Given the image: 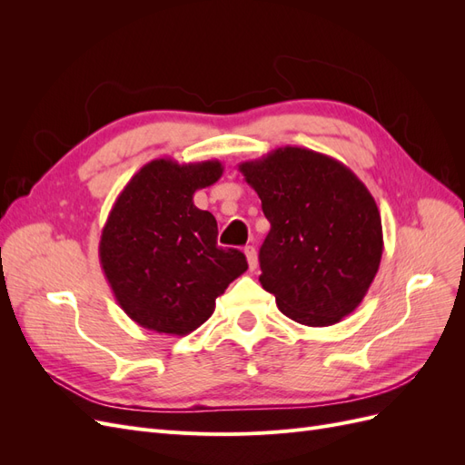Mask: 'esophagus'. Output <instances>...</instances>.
<instances>
[{
  "instance_id": "obj_1",
  "label": "esophagus",
  "mask_w": 465,
  "mask_h": 465,
  "mask_svg": "<svg viewBox=\"0 0 465 465\" xmlns=\"http://www.w3.org/2000/svg\"><path fill=\"white\" fill-rule=\"evenodd\" d=\"M244 254H246V260H248L250 272H256V267H258V254H256V248H254V246H246V248H244Z\"/></svg>"
}]
</instances>
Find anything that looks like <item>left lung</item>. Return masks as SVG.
<instances>
[{"instance_id":"left-lung-1","label":"left lung","mask_w":465,"mask_h":465,"mask_svg":"<svg viewBox=\"0 0 465 465\" xmlns=\"http://www.w3.org/2000/svg\"><path fill=\"white\" fill-rule=\"evenodd\" d=\"M272 229L260 283L304 326H333L362 302L382 260V219L369 188L328 154L279 147L238 164Z\"/></svg>"}]
</instances>
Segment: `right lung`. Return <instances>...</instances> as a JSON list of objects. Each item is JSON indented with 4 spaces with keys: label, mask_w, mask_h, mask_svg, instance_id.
I'll return each mask as SVG.
<instances>
[{
    "label": "right lung",
    "mask_w": 465,
    "mask_h": 465,
    "mask_svg": "<svg viewBox=\"0 0 465 465\" xmlns=\"http://www.w3.org/2000/svg\"><path fill=\"white\" fill-rule=\"evenodd\" d=\"M219 161L154 159L120 192L98 258L122 311L145 330L186 335L213 314L215 299L248 270L241 250L217 246V221L193 193L221 178Z\"/></svg>",
    "instance_id": "add662e5"
}]
</instances>
